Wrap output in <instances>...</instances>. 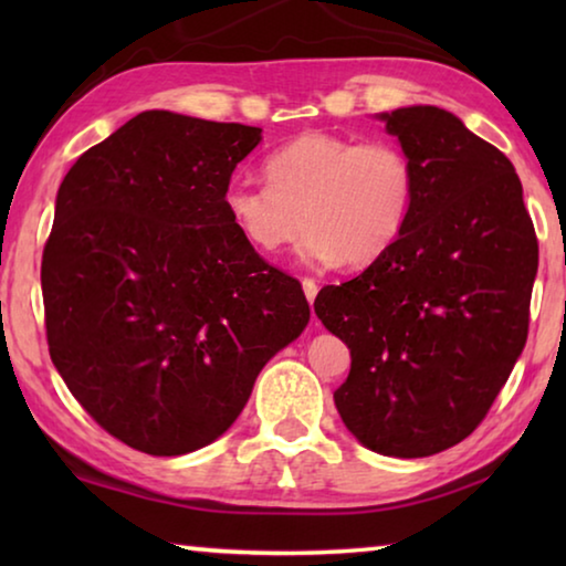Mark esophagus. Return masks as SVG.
Wrapping results in <instances>:
<instances>
[{
  "label": "esophagus",
  "mask_w": 566,
  "mask_h": 566,
  "mask_svg": "<svg viewBox=\"0 0 566 566\" xmlns=\"http://www.w3.org/2000/svg\"><path fill=\"white\" fill-rule=\"evenodd\" d=\"M302 290H304V296H306V300L314 302V296H317L319 286H317V282L310 280V276H304V280H302Z\"/></svg>",
  "instance_id": "34e87169"
}]
</instances>
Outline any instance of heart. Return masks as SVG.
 <instances>
[{"label": "heart", "mask_w": 566, "mask_h": 566, "mask_svg": "<svg viewBox=\"0 0 566 566\" xmlns=\"http://www.w3.org/2000/svg\"><path fill=\"white\" fill-rule=\"evenodd\" d=\"M266 185L232 179L222 205L254 252L272 256L302 237L306 264L369 266L405 232L417 167L395 142L304 132L264 159Z\"/></svg>", "instance_id": "b5f03b06"}]
</instances>
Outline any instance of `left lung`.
<instances>
[{"label": "left lung", "mask_w": 566, "mask_h": 566, "mask_svg": "<svg viewBox=\"0 0 566 566\" xmlns=\"http://www.w3.org/2000/svg\"><path fill=\"white\" fill-rule=\"evenodd\" d=\"M417 167L405 232L314 312L347 344L334 391L349 432L385 457H432L474 432L526 342L539 264L512 161L452 112H381Z\"/></svg>", "instance_id": "1"}]
</instances>
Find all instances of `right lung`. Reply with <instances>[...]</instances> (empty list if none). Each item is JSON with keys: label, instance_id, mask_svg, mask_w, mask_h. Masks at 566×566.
Listing matches in <instances>:
<instances>
[{"label": "right lung", "instance_id": "1", "mask_svg": "<svg viewBox=\"0 0 566 566\" xmlns=\"http://www.w3.org/2000/svg\"><path fill=\"white\" fill-rule=\"evenodd\" d=\"M260 127L149 109L74 161L42 256L46 342L74 399L155 457L212 444L310 322L302 284L224 212Z\"/></svg>", "mask_w": 566, "mask_h": 566}]
</instances>
